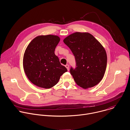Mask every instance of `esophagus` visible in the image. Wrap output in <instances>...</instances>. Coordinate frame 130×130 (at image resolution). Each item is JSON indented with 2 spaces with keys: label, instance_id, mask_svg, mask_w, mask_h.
Segmentation results:
<instances>
[{
  "label": "esophagus",
  "instance_id": "obj_1",
  "mask_svg": "<svg viewBox=\"0 0 130 130\" xmlns=\"http://www.w3.org/2000/svg\"><path fill=\"white\" fill-rule=\"evenodd\" d=\"M65 67H66V68L67 69V70H68V71H69V65H68V64H66V65H65Z\"/></svg>",
  "mask_w": 130,
  "mask_h": 130
}]
</instances>
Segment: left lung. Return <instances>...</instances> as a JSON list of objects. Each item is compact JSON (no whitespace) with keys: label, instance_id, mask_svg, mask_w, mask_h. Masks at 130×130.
Returning a JSON list of instances; mask_svg holds the SVG:
<instances>
[{"label":"left lung","instance_id":"8db88e82","mask_svg":"<svg viewBox=\"0 0 130 130\" xmlns=\"http://www.w3.org/2000/svg\"><path fill=\"white\" fill-rule=\"evenodd\" d=\"M63 42L75 57L76 67H71L70 72L76 84L84 89L98 84L104 77L107 62L102 45L88 32L73 33Z\"/></svg>","mask_w":130,"mask_h":130}]
</instances>
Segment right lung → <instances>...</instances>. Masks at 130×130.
<instances>
[{
	"mask_svg": "<svg viewBox=\"0 0 130 130\" xmlns=\"http://www.w3.org/2000/svg\"><path fill=\"white\" fill-rule=\"evenodd\" d=\"M60 41L58 36L41 35L28 45L23 56V66L29 80L39 87L49 89L56 85L67 71L55 54Z\"/></svg>",
	"mask_w": 130,
	"mask_h": 130,
	"instance_id": "1",
	"label": "right lung"
}]
</instances>
